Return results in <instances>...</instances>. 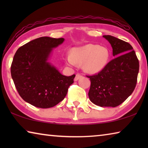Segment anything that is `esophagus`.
Listing matches in <instances>:
<instances>
[{
	"instance_id": "obj_1",
	"label": "esophagus",
	"mask_w": 148,
	"mask_h": 148,
	"mask_svg": "<svg viewBox=\"0 0 148 148\" xmlns=\"http://www.w3.org/2000/svg\"><path fill=\"white\" fill-rule=\"evenodd\" d=\"M83 77L82 75L79 74H77L76 75V76H75V77H74V81H77V80H78L79 78H81V77Z\"/></svg>"
}]
</instances>
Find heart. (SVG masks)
Listing matches in <instances>:
<instances>
[{
    "label": "heart",
    "mask_w": 148,
    "mask_h": 148,
    "mask_svg": "<svg viewBox=\"0 0 148 148\" xmlns=\"http://www.w3.org/2000/svg\"><path fill=\"white\" fill-rule=\"evenodd\" d=\"M110 58L107 47L89 44L72 49L71 54L66 57V63L71 66L82 64L85 71L97 73L106 66Z\"/></svg>",
    "instance_id": "b5f03b06"
}]
</instances>
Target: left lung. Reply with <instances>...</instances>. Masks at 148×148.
I'll return each instance as SVG.
<instances>
[{"instance_id": "obj_1", "label": "left lung", "mask_w": 148, "mask_h": 148, "mask_svg": "<svg viewBox=\"0 0 148 148\" xmlns=\"http://www.w3.org/2000/svg\"><path fill=\"white\" fill-rule=\"evenodd\" d=\"M113 49L114 59L91 80L90 101L97 106L116 107L134 91L139 72V61L131 45L110 35H104Z\"/></svg>"}]
</instances>
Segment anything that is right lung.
<instances>
[{
	"mask_svg": "<svg viewBox=\"0 0 148 148\" xmlns=\"http://www.w3.org/2000/svg\"><path fill=\"white\" fill-rule=\"evenodd\" d=\"M64 38L43 36L17 50L11 64V76L20 97L34 106L48 108L64 99L75 74L62 75L47 62L52 48Z\"/></svg>",
	"mask_w": 148,
	"mask_h": 148,
	"instance_id": "1",
	"label": "right lung"
}]
</instances>
